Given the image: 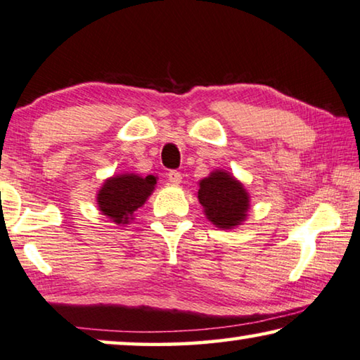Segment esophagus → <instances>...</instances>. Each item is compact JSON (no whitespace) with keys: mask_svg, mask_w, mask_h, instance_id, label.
Here are the masks:
<instances>
[{"mask_svg":"<svg viewBox=\"0 0 360 360\" xmlns=\"http://www.w3.org/2000/svg\"><path fill=\"white\" fill-rule=\"evenodd\" d=\"M167 179H169L170 184H174V185L181 184V174L176 172V170H170V172L167 174Z\"/></svg>","mask_w":360,"mask_h":360,"instance_id":"esophagus-1","label":"esophagus"}]
</instances>
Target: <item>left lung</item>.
I'll return each mask as SVG.
<instances>
[{"label":"left lung","mask_w":360,"mask_h":360,"mask_svg":"<svg viewBox=\"0 0 360 360\" xmlns=\"http://www.w3.org/2000/svg\"><path fill=\"white\" fill-rule=\"evenodd\" d=\"M196 195L206 219L220 230L235 229L248 219L251 196L245 185L229 170H212L199 181Z\"/></svg>","instance_id":"8db88e82"}]
</instances>
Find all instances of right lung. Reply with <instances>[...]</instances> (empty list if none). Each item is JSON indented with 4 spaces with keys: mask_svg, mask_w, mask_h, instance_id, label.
Segmentation results:
<instances>
[{
    "mask_svg": "<svg viewBox=\"0 0 360 360\" xmlns=\"http://www.w3.org/2000/svg\"><path fill=\"white\" fill-rule=\"evenodd\" d=\"M158 184L156 175L119 174L103 181L96 193L99 212L120 226L129 225Z\"/></svg>",
    "mask_w": 360,
    "mask_h": 360,
    "instance_id": "obj_1",
    "label": "right lung"
}]
</instances>
